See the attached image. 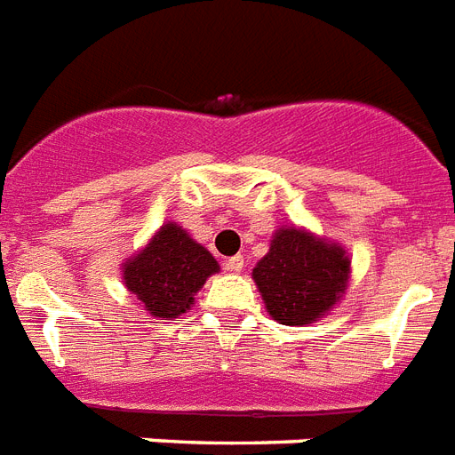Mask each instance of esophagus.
<instances>
[{
	"mask_svg": "<svg viewBox=\"0 0 455 455\" xmlns=\"http://www.w3.org/2000/svg\"><path fill=\"white\" fill-rule=\"evenodd\" d=\"M243 267H245V262H243L241 255L228 257V259H224V269H227V271H234V274H238V271H243Z\"/></svg>",
	"mask_w": 455,
	"mask_h": 455,
	"instance_id": "esophagus-1",
	"label": "esophagus"
}]
</instances>
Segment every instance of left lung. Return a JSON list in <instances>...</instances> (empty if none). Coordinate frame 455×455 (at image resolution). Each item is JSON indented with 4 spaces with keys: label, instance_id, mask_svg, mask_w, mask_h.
Masks as SVG:
<instances>
[{
    "label": "left lung",
    "instance_id": "obj_1",
    "mask_svg": "<svg viewBox=\"0 0 455 455\" xmlns=\"http://www.w3.org/2000/svg\"><path fill=\"white\" fill-rule=\"evenodd\" d=\"M349 267L342 245L304 228L283 227L274 234L252 278L274 321L307 325L323 318L345 295Z\"/></svg>",
    "mask_w": 455,
    "mask_h": 455
}]
</instances>
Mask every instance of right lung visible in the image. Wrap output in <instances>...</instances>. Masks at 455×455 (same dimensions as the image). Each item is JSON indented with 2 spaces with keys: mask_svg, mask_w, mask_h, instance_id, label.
<instances>
[{
  "mask_svg": "<svg viewBox=\"0 0 455 455\" xmlns=\"http://www.w3.org/2000/svg\"><path fill=\"white\" fill-rule=\"evenodd\" d=\"M220 264L177 221L156 231L146 248L123 264V281L156 318H179Z\"/></svg>",
  "mask_w": 455,
  "mask_h": 455,
  "instance_id": "add662e5",
  "label": "right lung"
}]
</instances>
